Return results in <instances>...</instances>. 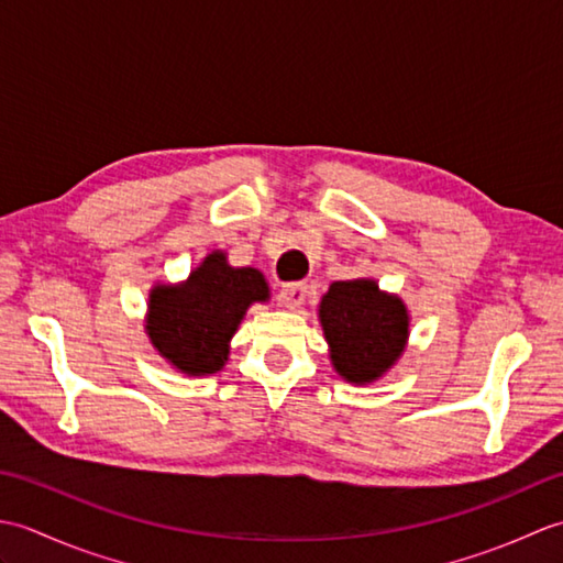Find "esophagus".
<instances>
[{"label": "esophagus", "instance_id": "1", "mask_svg": "<svg viewBox=\"0 0 563 563\" xmlns=\"http://www.w3.org/2000/svg\"><path fill=\"white\" fill-rule=\"evenodd\" d=\"M280 302L288 307V309H297L300 305H305V297H307V283H285L280 292Z\"/></svg>", "mask_w": 563, "mask_h": 563}]
</instances>
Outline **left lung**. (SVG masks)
Wrapping results in <instances>:
<instances>
[{"label":"left lung","mask_w":563,"mask_h":563,"mask_svg":"<svg viewBox=\"0 0 563 563\" xmlns=\"http://www.w3.org/2000/svg\"><path fill=\"white\" fill-rule=\"evenodd\" d=\"M331 361L351 382H373L404 351L409 314L399 297L379 292L373 280L333 283L319 307Z\"/></svg>","instance_id":"8db88e82"}]
</instances>
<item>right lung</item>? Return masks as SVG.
<instances>
[{"instance_id": "add662e5", "label": "right lung", "mask_w": 563, "mask_h": 563, "mask_svg": "<svg viewBox=\"0 0 563 563\" xmlns=\"http://www.w3.org/2000/svg\"><path fill=\"white\" fill-rule=\"evenodd\" d=\"M266 300L268 285L256 268L227 266L224 254L214 251L184 285L152 292L150 339L184 373L212 375L224 365L249 305Z\"/></svg>"}]
</instances>
